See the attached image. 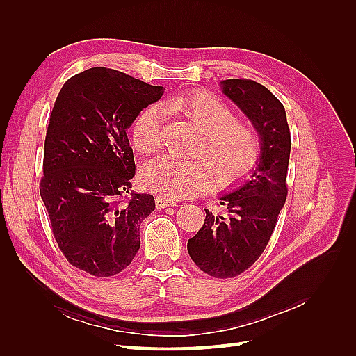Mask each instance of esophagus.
I'll return each mask as SVG.
<instances>
[{
	"label": "esophagus",
	"instance_id": "esophagus-1",
	"mask_svg": "<svg viewBox=\"0 0 356 356\" xmlns=\"http://www.w3.org/2000/svg\"><path fill=\"white\" fill-rule=\"evenodd\" d=\"M156 207H157V209H165V208H170V207H177V202L170 200L165 196H157L156 197Z\"/></svg>",
	"mask_w": 356,
	"mask_h": 356
}]
</instances>
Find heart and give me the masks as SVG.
<instances>
[{
  "label": "heart",
  "instance_id": "obj_1",
  "mask_svg": "<svg viewBox=\"0 0 356 356\" xmlns=\"http://www.w3.org/2000/svg\"><path fill=\"white\" fill-rule=\"evenodd\" d=\"M168 108L186 117L200 134L203 141L195 152L196 160L179 161L157 157L145 161L139 170L143 187L165 197H193L202 195L212 184L230 187L243 181L258 165L261 143L255 129L236 118L230 105L218 96L196 92L177 96ZM165 114L157 105L139 113L132 126V144L138 153H156L161 145Z\"/></svg>",
  "mask_w": 356,
  "mask_h": 356
}]
</instances>
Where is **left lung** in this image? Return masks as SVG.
Here are the masks:
<instances>
[{
    "instance_id": "obj_1",
    "label": "left lung",
    "mask_w": 356,
    "mask_h": 356,
    "mask_svg": "<svg viewBox=\"0 0 356 356\" xmlns=\"http://www.w3.org/2000/svg\"><path fill=\"white\" fill-rule=\"evenodd\" d=\"M222 93L252 122L261 156L251 178L221 197L225 213L208 209L202 229L188 239L191 260L209 276L234 277L248 270L272 238L288 196L291 134L284 105L263 84L246 79L221 81Z\"/></svg>"
}]
</instances>
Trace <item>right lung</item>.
Returning a JSON list of instances; mask_svg holds the SVG:
<instances>
[{"instance_id":"1","label":"right lung","mask_w":356,"mask_h":356,"mask_svg":"<svg viewBox=\"0 0 356 356\" xmlns=\"http://www.w3.org/2000/svg\"><path fill=\"white\" fill-rule=\"evenodd\" d=\"M161 95V86L98 67L71 77L53 105L40 195L59 250L86 273H120L141 245L139 224L156 203L132 191L126 131Z\"/></svg>"}]
</instances>
